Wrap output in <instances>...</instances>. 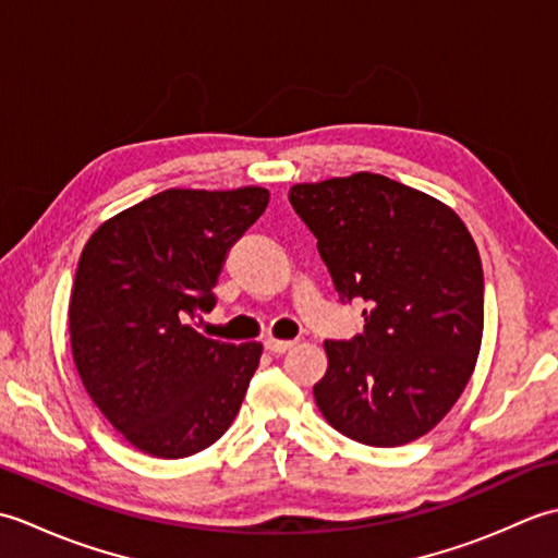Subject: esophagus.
Instances as JSON below:
<instances>
[{
	"label": "esophagus",
	"instance_id": "1",
	"mask_svg": "<svg viewBox=\"0 0 558 558\" xmlns=\"http://www.w3.org/2000/svg\"><path fill=\"white\" fill-rule=\"evenodd\" d=\"M266 350L268 352H272V354H282V352H288L290 348H294V340H276V338H268L266 342Z\"/></svg>",
	"mask_w": 558,
	"mask_h": 558
}]
</instances>
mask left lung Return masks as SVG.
Returning a JSON list of instances; mask_svg holds the SVG:
<instances>
[{
  "instance_id": "8db88e82",
  "label": "left lung",
  "mask_w": 558,
  "mask_h": 558,
  "mask_svg": "<svg viewBox=\"0 0 558 558\" xmlns=\"http://www.w3.org/2000/svg\"><path fill=\"white\" fill-rule=\"evenodd\" d=\"M290 204L340 302L366 304L362 333L324 342L318 410L352 441H414L446 417L475 369L484 326L475 242L441 201L384 174L294 184Z\"/></svg>"
}]
</instances>
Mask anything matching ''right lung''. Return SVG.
<instances>
[{"instance_id": "1", "label": "right lung", "mask_w": 558, "mask_h": 558, "mask_svg": "<svg viewBox=\"0 0 558 558\" xmlns=\"http://www.w3.org/2000/svg\"><path fill=\"white\" fill-rule=\"evenodd\" d=\"M260 186L168 189L93 232L69 302L83 386L117 432L156 458L216 444L240 412L258 342L213 340L192 326L234 242L266 210Z\"/></svg>"}]
</instances>
